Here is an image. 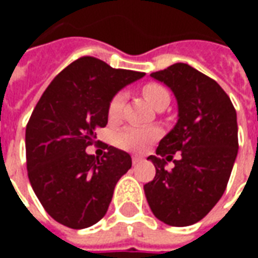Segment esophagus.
<instances>
[{
	"mask_svg": "<svg viewBox=\"0 0 258 258\" xmlns=\"http://www.w3.org/2000/svg\"><path fill=\"white\" fill-rule=\"evenodd\" d=\"M142 162V157L141 156H133V164H138V163Z\"/></svg>",
	"mask_w": 258,
	"mask_h": 258,
	"instance_id": "obj_1",
	"label": "esophagus"
}]
</instances>
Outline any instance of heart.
Segmentation results:
<instances>
[{
    "label": "heart",
    "instance_id": "obj_1",
    "mask_svg": "<svg viewBox=\"0 0 258 258\" xmlns=\"http://www.w3.org/2000/svg\"><path fill=\"white\" fill-rule=\"evenodd\" d=\"M142 95L148 101V103L156 110L159 107L167 106L170 103V94L160 84H155V83L146 84L142 88ZM123 105L124 95L121 92L116 94L109 103V109H107L109 117L112 120H116L123 110ZM157 137H159V131L156 128L127 127L116 135V144L125 151L144 152L153 141L156 140Z\"/></svg>",
    "mask_w": 258,
    "mask_h": 258
}]
</instances>
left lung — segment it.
Segmentation results:
<instances>
[{"label":"left lung","instance_id":"8db88e82","mask_svg":"<svg viewBox=\"0 0 258 258\" xmlns=\"http://www.w3.org/2000/svg\"><path fill=\"white\" fill-rule=\"evenodd\" d=\"M151 77L171 90L178 120L159 142L156 156L148 157L156 175L144 190L156 218L188 227L207 216L227 188L239 149L236 112L225 91L189 64L174 63ZM177 151L181 157L167 172Z\"/></svg>","mask_w":258,"mask_h":258}]
</instances>
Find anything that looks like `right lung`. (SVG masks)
<instances>
[{
    "mask_svg": "<svg viewBox=\"0 0 258 258\" xmlns=\"http://www.w3.org/2000/svg\"><path fill=\"white\" fill-rule=\"evenodd\" d=\"M144 76L84 56L44 91L26 127V159L31 188L55 221L84 229L106 214L131 156L114 146H106L102 157L85 149L95 142L96 128L107 124L113 96Z\"/></svg>",
    "mask_w": 258,
    "mask_h": 258,
    "instance_id": "right-lung-1",
    "label": "right lung"
}]
</instances>
